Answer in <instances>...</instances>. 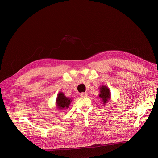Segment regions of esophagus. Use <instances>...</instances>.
I'll list each match as a JSON object with an SVG mask.
<instances>
[{"label": "esophagus", "mask_w": 158, "mask_h": 158, "mask_svg": "<svg viewBox=\"0 0 158 158\" xmlns=\"http://www.w3.org/2000/svg\"><path fill=\"white\" fill-rule=\"evenodd\" d=\"M80 95H81V97H86V96H87V94L84 93V92H82V93H81V94H80Z\"/></svg>", "instance_id": "esophagus-1"}]
</instances>
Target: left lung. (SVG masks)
Segmentation results:
<instances>
[{"label":"left lung","instance_id":"obj_1","mask_svg":"<svg viewBox=\"0 0 158 158\" xmlns=\"http://www.w3.org/2000/svg\"><path fill=\"white\" fill-rule=\"evenodd\" d=\"M101 89V93L99 95V97L102 98V101H103L104 104H106L110 98V92L109 88L105 86H102L100 88Z\"/></svg>","mask_w":158,"mask_h":158}]
</instances>
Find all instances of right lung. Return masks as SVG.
I'll return each mask as SVG.
<instances>
[{"label":"right lung","instance_id":"add662e5","mask_svg":"<svg viewBox=\"0 0 158 158\" xmlns=\"http://www.w3.org/2000/svg\"><path fill=\"white\" fill-rule=\"evenodd\" d=\"M72 100L69 98L66 97L63 93H60L57 95V100H56V103L57 107L60 109H63L64 107H66L68 108Z\"/></svg>","mask_w":158,"mask_h":158}]
</instances>
